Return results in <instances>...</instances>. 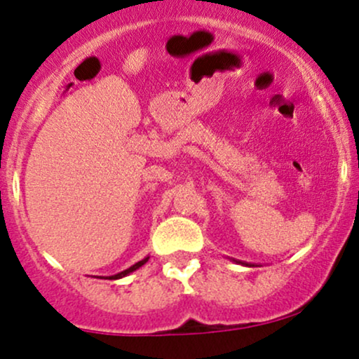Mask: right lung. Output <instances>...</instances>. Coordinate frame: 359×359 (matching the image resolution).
Instances as JSON below:
<instances>
[{
  "label": "right lung",
  "instance_id": "obj_1",
  "mask_svg": "<svg viewBox=\"0 0 359 359\" xmlns=\"http://www.w3.org/2000/svg\"><path fill=\"white\" fill-rule=\"evenodd\" d=\"M149 260V257L147 258H144V260H140V262H137L135 263V265H133L130 266V269H127V270H124V271H121V273H117V275H112V276H109V278L111 280H116V278H122V276H126V275H129V273H133L134 270H137L139 266H142L144 263H146Z\"/></svg>",
  "mask_w": 359,
  "mask_h": 359
}]
</instances>
